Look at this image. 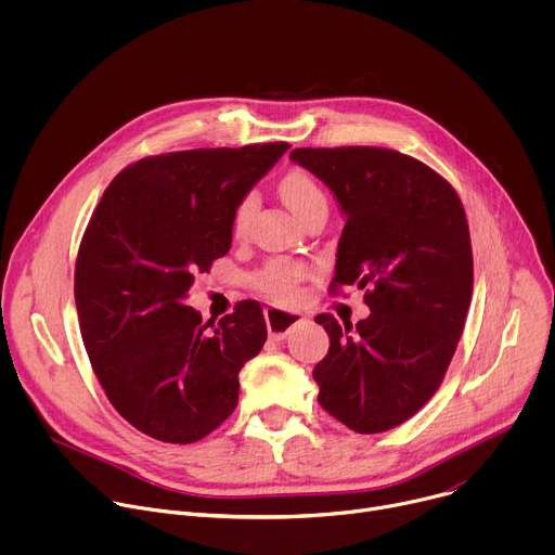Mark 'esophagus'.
I'll return each instance as SVG.
<instances>
[{
  "mask_svg": "<svg viewBox=\"0 0 555 555\" xmlns=\"http://www.w3.org/2000/svg\"><path fill=\"white\" fill-rule=\"evenodd\" d=\"M266 323H268V332L272 338L281 340L287 336V332L292 327H296L302 321V313L298 311H287V309H276V307H266L263 311Z\"/></svg>",
  "mask_w": 555,
  "mask_h": 555,
  "instance_id": "obj_1",
  "label": "esophagus"
}]
</instances>
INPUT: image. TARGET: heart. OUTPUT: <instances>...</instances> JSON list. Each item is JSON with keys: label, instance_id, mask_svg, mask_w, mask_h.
<instances>
[{"label": "heart", "instance_id": "1", "mask_svg": "<svg viewBox=\"0 0 555 555\" xmlns=\"http://www.w3.org/2000/svg\"><path fill=\"white\" fill-rule=\"evenodd\" d=\"M281 197L287 204V208L302 219L307 212H311L313 208L319 206H327L325 193L319 186L309 173L305 171H292L283 178L281 182ZM257 208V195L248 193L242 197V202L236 204L234 208V217H232V228L236 234L246 232L250 217ZM305 270L300 266L294 263H285V261H272L268 263L257 276H255V285L268 294L270 298L279 300V302H292L298 298L300 294V279H302Z\"/></svg>", "mask_w": 555, "mask_h": 555}]
</instances>
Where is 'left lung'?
<instances>
[{"mask_svg":"<svg viewBox=\"0 0 555 555\" xmlns=\"http://www.w3.org/2000/svg\"><path fill=\"white\" fill-rule=\"evenodd\" d=\"M289 160L340 204L332 287H369V319L338 325L313 366L321 406L347 428L373 435L411 420L439 388L472 300L474 268L463 204L430 167L379 146L294 149Z\"/></svg>","mask_w":555,"mask_h":555,"instance_id":"obj_1","label":"left lung"}]
</instances>
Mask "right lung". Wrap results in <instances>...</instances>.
<instances>
[{
  "label": "right lung",
  "mask_w": 555,
  "mask_h": 555,
  "mask_svg": "<svg viewBox=\"0 0 555 555\" xmlns=\"http://www.w3.org/2000/svg\"><path fill=\"white\" fill-rule=\"evenodd\" d=\"M287 142L153 155L120 171L78 248L74 298L92 369L140 433L193 443L240 402V371L268 338L242 300L212 325L186 305L197 272L232 244L236 204Z\"/></svg>",
  "instance_id": "obj_1"
}]
</instances>
